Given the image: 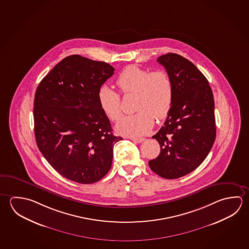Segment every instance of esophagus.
Instances as JSON below:
<instances>
[{"label":"esophagus","instance_id":"esophagus-1","mask_svg":"<svg viewBox=\"0 0 249 249\" xmlns=\"http://www.w3.org/2000/svg\"><path fill=\"white\" fill-rule=\"evenodd\" d=\"M133 142H137V143H141V142H142L145 141V138H142V137H140V138H130Z\"/></svg>","mask_w":249,"mask_h":249}]
</instances>
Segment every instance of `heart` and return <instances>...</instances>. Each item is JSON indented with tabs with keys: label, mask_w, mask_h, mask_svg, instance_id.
I'll use <instances>...</instances> for the list:
<instances>
[{
	"label": "heart",
	"mask_w": 249,
	"mask_h": 249,
	"mask_svg": "<svg viewBox=\"0 0 249 249\" xmlns=\"http://www.w3.org/2000/svg\"><path fill=\"white\" fill-rule=\"evenodd\" d=\"M124 95L135 93V114L119 121L115 129L127 136L145 135L152 128L155 118L161 121L168 116L173 102V84L164 71H150L139 66H126L116 79ZM101 108L107 118L115 122L123 114L118 92L104 86L98 92Z\"/></svg>",
	"instance_id": "1"
}]
</instances>
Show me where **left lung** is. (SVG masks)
<instances>
[{
  "instance_id": "left-lung-1",
  "label": "left lung",
  "mask_w": 249,
  "mask_h": 249,
  "mask_svg": "<svg viewBox=\"0 0 249 249\" xmlns=\"http://www.w3.org/2000/svg\"><path fill=\"white\" fill-rule=\"evenodd\" d=\"M157 62L164 66L174 92L165 123L152 136L161 151L148 165L163 178H178L196 170L213 145V94L204 74L185 57L167 53Z\"/></svg>"
}]
</instances>
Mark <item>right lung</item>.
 Masks as SVG:
<instances>
[{
	"label": "right lung",
	"mask_w": 249,
	"mask_h": 249,
	"mask_svg": "<svg viewBox=\"0 0 249 249\" xmlns=\"http://www.w3.org/2000/svg\"><path fill=\"white\" fill-rule=\"evenodd\" d=\"M105 62L71 55L42 79L36 91L34 128L40 151L53 169L77 183H95L112 166L113 134L98 92L114 74Z\"/></svg>",
	"instance_id": "right-lung-1"
}]
</instances>
